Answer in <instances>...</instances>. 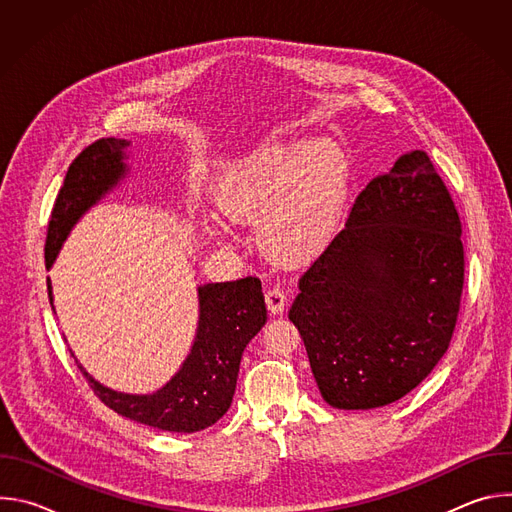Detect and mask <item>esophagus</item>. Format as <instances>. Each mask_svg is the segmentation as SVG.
<instances>
[{
    "mask_svg": "<svg viewBox=\"0 0 512 512\" xmlns=\"http://www.w3.org/2000/svg\"><path fill=\"white\" fill-rule=\"evenodd\" d=\"M285 302H287V294L281 287H269L265 291V304L271 314H281L285 308Z\"/></svg>",
    "mask_w": 512,
    "mask_h": 512,
    "instance_id": "obj_1",
    "label": "esophagus"
}]
</instances>
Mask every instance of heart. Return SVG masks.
I'll list each match as a JSON object with an SVG mask.
<instances>
[{
  "label": "heart",
  "mask_w": 512,
  "mask_h": 512,
  "mask_svg": "<svg viewBox=\"0 0 512 512\" xmlns=\"http://www.w3.org/2000/svg\"><path fill=\"white\" fill-rule=\"evenodd\" d=\"M348 176L334 143L281 139L241 160L223 178L218 202L231 221L259 225V241L273 259L306 263L338 231ZM216 233L225 227L218 225Z\"/></svg>",
  "instance_id": "heart-1"
}]
</instances>
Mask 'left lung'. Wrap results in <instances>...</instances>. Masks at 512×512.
<instances>
[{
    "mask_svg": "<svg viewBox=\"0 0 512 512\" xmlns=\"http://www.w3.org/2000/svg\"><path fill=\"white\" fill-rule=\"evenodd\" d=\"M460 235L454 200L421 150L356 196L289 310L328 405L395 403L442 360L464 285Z\"/></svg>",
    "mask_w": 512,
    "mask_h": 512,
    "instance_id": "1",
    "label": "left lung"
}]
</instances>
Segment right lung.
I'll return each instance as SVG.
<instances>
[{
  "mask_svg": "<svg viewBox=\"0 0 512 512\" xmlns=\"http://www.w3.org/2000/svg\"><path fill=\"white\" fill-rule=\"evenodd\" d=\"M129 145L127 139L105 137L91 143L70 164L48 223L46 269L54 265L64 241L81 218L129 176ZM196 291L198 326L194 342L182 367L158 391L137 395L109 389L77 360L91 389L109 409L137 423L174 433L206 429L229 411L243 350L267 322L261 281L245 277L204 283ZM48 298L54 310L50 277Z\"/></svg>",
  "mask_w": 512,
  "mask_h": 512,
  "instance_id": "obj_1",
  "label": "right lung"
}]
</instances>
